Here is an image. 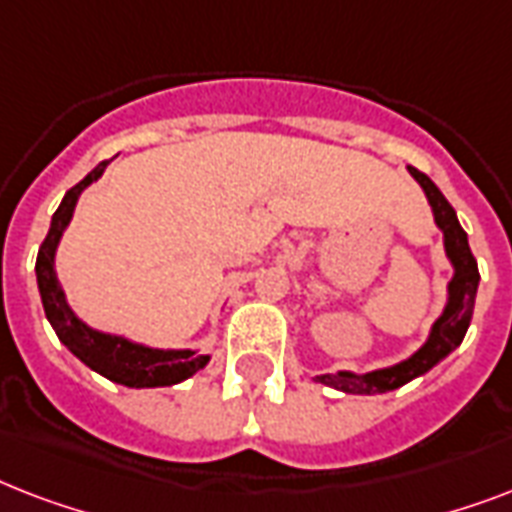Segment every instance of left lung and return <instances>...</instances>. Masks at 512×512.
I'll use <instances>...</instances> for the list:
<instances>
[{"label":"left lung","instance_id":"1","mask_svg":"<svg viewBox=\"0 0 512 512\" xmlns=\"http://www.w3.org/2000/svg\"><path fill=\"white\" fill-rule=\"evenodd\" d=\"M409 175L420 183L422 193L430 204L433 220H436L438 231L444 233V252L446 260L452 265V279L446 284V305L441 316L433 321L428 337L420 348L414 350L412 356L390 366H380L372 372H350L340 369L332 374H319L316 382L327 385V388L342 390V393H353V396H377V393H390V390L401 388L406 382L417 380L425 372H430L438 361H444L457 345L462 342L465 332L473 319V305H476L478 292V263L473 252H470L468 233L462 231L457 212L452 204L444 199V193L438 191V185L428 175H422L414 167H406Z\"/></svg>","mask_w":512,"mask_h":512}]
</instances>
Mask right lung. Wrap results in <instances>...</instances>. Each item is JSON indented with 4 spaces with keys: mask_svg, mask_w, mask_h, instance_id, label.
Returning a JSON list of instances; mask_svg holds the SVG:
<instances>
[{
    "mask_svg": "<svg viewBox=\"0 0 512 512\" xmlns=\"http://www.w3.org/2000/svg\"><path fill=\"white\" fill-rule=\"evenodd\" d=\"M108 162H100L82 183H76L71 191L63 196L58 212L52 215L47 239L39 247L36 255V284L42 295L44 316L55 329L58 340L74 353L82 364H87L92 372L103 374L106 380L127 388H167L177 382L188 380L193 374L209 364V353H199L196 348H151L146 342H135L114 332H100L90 327L74 313L68 305V297L58 281L55 271V255L58 244L66 233L71 217H74L76 201L90 188L95 180L103 177Z\"/></svg>",
    "mask_w": 512,
    "mask_h": 512,
    "instance_id": "add662e5",
    "label": "right lung"
}]
</instances>
